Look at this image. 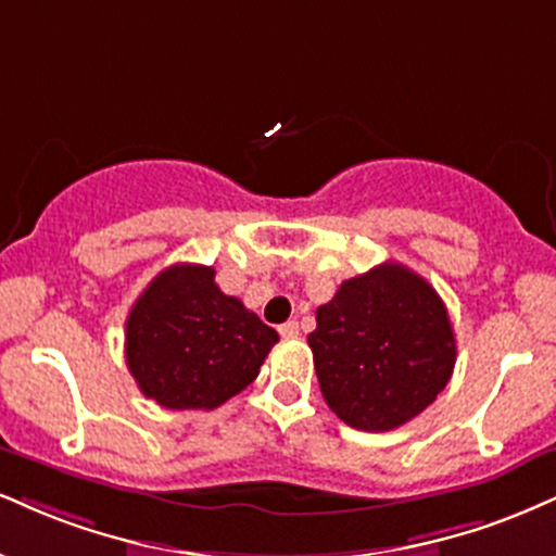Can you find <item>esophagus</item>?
Here are the masks:
<instances>
[{"mask_svg":"<svg viewBox=\"0 0 556 556\" xmlns=\"http://www.w3.org/2000/svg\"><path fill=\"white\" fill-rule=\"evenodd\" d=\"M279 333H282L285 339H295L298 333H300V326H298V320H287V324L279 326Z\"/></svg>","mask_w":556,"mask_h":556,"instance_id":"obj_1","label":"esophagus"}]
</instances>
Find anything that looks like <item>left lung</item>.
Instances as JSON below:
<instances>
[{"label":"left lung","mask_w":556,"mask_h":556,"mask_svg":"<svg viewBox=\"0 0 556 556\" xmlns=\"http://www.w3.org/2000/svg\"><path fill=\"white\" fill-rule=\"evenodd\" d=\"M316 324L307 344L320 393L354 430H396L453 376L456 337L443 300L393 261L342 282Z\"/></svg>","instance_id":"left-lung-1"}]
</instances>
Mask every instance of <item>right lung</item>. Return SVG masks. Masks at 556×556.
<instances>
[{
  "instance_id": "add662e5",
  "label": "right lung",
  "mask_w": 556,
  "mask_h": 556,
  "mask_svg": "<svg viewBox=\"0 0 556 556\" xmlns=\"http://www.w3.org/2000/svg\"><path fill=\"white\" fill-rule=\"evenodd\" d=\"M279 333L225 295L214 269L173 264L126 318V367L165 409H217L253 383Z\"/></svg>"
}]
</instances>
